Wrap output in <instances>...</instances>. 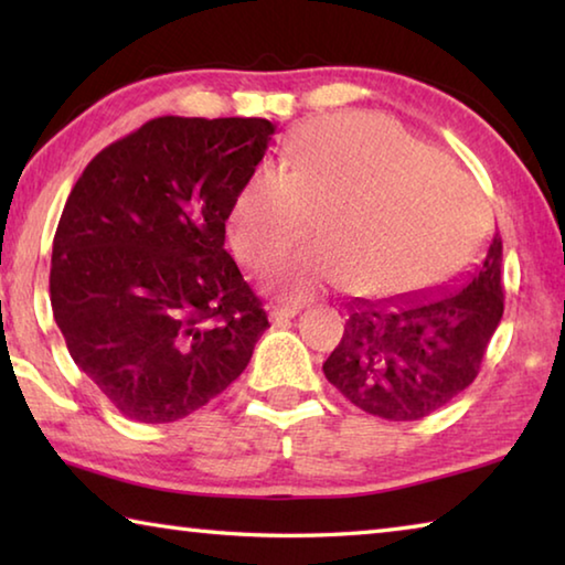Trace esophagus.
Listing matches in <instances>:
<instances>
[{"label": "esophagus", "mask_w": 565, "mask_h": 565, "mask_svg": "<svg viewBox=\"0 0 565 565\" xmlns=\"http://www.w3.org/2000/svg\"><path fill=\"white\" fill-rule=\"evenodd\" d=\"M299 311H301L299 303H274V306H269V317H271V321H289V319H294Z\"/></svg>", "instance_id": "34e87169"}]
</instances>
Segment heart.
I'll list each match as a JSON object with an SVG mask.
<instances>
[{"label": "heart", "mask_w": 565, "mask_h": 565, "mask_svg": "<svg viewBox=\"0 0 565 565\" xmlns=\"http://www.w3.org/2000/svg\"><path fill=\"white\" fill-rule=\"evenodd\" d=\"M281 256L266 289L309 299L343 281L366 299H396L444 281L471 259L486 232V204L446 161L394 124L363 114L309 121L284 171L259 169L226 214L234 254L262 266Z\"/></svg>", "instance_id": "heart-1"}]
</instances>
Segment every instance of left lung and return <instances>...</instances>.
I'll return each instance as SVG.
<instances>
[{"mask_svg": "<svg viewBox=\"0 0 565 565\" xmlns=\"http://www.w3.org/2000/svg\"><path fill=\"white\" fill-rule=\"evenodd\" d=\"M501 236L438 289L353 301L323 374L353 406L386 420H418L473 384L503 317Z\"/></svg>", "mask_w": 565, "mask_h": 565, "instance_id": "8db88e82", "label": "left lung"}]
</instances>
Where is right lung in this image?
<instances>
[{
  "instance_id": "right-lung-1",
  "label": "right lung",
  "mask_w": 565,
  "mask_h": 565,
  "mask_svg": "<svg viewBox=\"0 0 565 565\" xmlns=\"http://www.w3.org/2000/svg\"><path fill=\"white\" fill-rule=\"evenodd\" d=\"M269 119L159 117L82 171L54 234L50 294L72 359L139 424H171L242 376L269 327L226 254V214Z\"/></svg>"
}]
</instances>
